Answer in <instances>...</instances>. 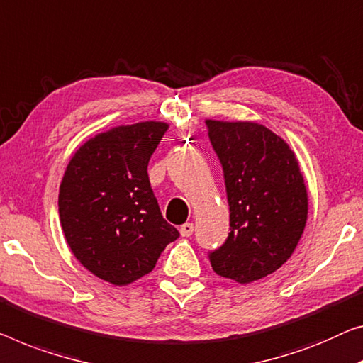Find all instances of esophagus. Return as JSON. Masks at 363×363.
<instances>
[{"instance_id": "obj_1", "label": "esophagus", "mask_w": 363, "mask_h": 363, "mask_svg": "<svg viewBox=\"0 0 363 363\" xmlns=\"http://www.w3.org/2000/svg\"><path fill=\"white\" fill-rule=\"evenodd\" d=\"M181 235L184 236V238H189L191 236L192 233H194V223H184L182 226H181Z\"/></svg>"}]
</instances>
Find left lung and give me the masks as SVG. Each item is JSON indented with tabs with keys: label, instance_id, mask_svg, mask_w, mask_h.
<instances>
[{
	"label": "left lung",
	"instance_id": "obj_1",
	"mask_svg": "<svg viewBox=\"0 0 363 363\" xmlns=\"http://www.w3.org/2000/svg\"><path fill=\"white\" fill-rule=\"evenodd\" d=\"M205 123L230 205L228 238L208 259L221 277L247 284L275 272L295 251L306 225V186L294 151L269 128Z\"/></svg>",
	"mask_w": 363,
	"mask_h": 363
}]
</instances>
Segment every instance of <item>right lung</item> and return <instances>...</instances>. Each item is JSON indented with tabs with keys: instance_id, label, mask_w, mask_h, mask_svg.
Here are the masks:
<instances>
[{
	"instance_id": "obj_1",
	"label": "right lung",
	"mask_w": 363,
	"mask_h": 363,
	"mask_svg": "<svg viewBox=\"0 0 363 363\" xmlns=\"http://www.w3.org/2000/svg\"><path fill=\"white\" fill-rule=\"evenodd\" d=\"M167 130L140 122L99 133L81 147L65 171L58 213L69 250L83 266L113 285L155 269L179 231L161 215L148 163Z\"/></svg>"
}]
</instances>
